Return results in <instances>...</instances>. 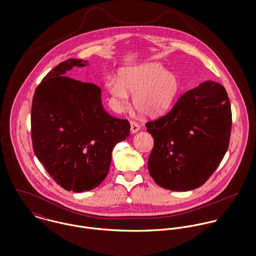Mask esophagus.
Instances as JSON below:
<instances>
[{
  "mask_svg": "<svg viewBox=\"0 0 256 256\" xmlns=\"http://www.w3.org/2000/svg\"><path fill=\"white\" fill-rule=\"evenodd\" d=\"M140 130V124H138V122L132 120H130V132H132V134H136V132H138Z\"/></svg>",
  "mask_w": 256,
  "mask_h": 256,
  "instance_id": "esophagus-1",
  "label": "esophagus"
}]
</instances>
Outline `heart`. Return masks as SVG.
I'll return each mask as SVG.
<instances>
[{"label":"heart","instance_id":"b5f03b06","mask_svg":"<svg viewBox=\"0 0 256 256\" xmlns=\"http://www.w3.org/2000/svg\"><path fill=\"white\" fill-rule=\"evenodd\" d=\"M107 88L120 104L128 101V91L134 92V107L143 114L155 116L170 106L178 91V80L162 66L146 64L122 70L120 82L110 80Z\"/></svg>","mask_w":256,"mask_h":256}]
</instances>
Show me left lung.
Wrapping results in <instances>:
<instances>
[{
    "instance_id": "8db88e82",
    "label": "left lung",
    "mask_w": 256,
    "mask_h": 256,
    "mask_svg": "<svg viewBox=\"0 0 256 256\" xmlns=\"http://www.w3.org/2000/svg\"><path fill=\"white\" fill-rule=\"evenodd\" d=\"M145 126L154 138L148 170L155 182L176 192L198 188L227 152L232 130L227 91L217 82H204Z\"/></svg>"
}]
</instances>
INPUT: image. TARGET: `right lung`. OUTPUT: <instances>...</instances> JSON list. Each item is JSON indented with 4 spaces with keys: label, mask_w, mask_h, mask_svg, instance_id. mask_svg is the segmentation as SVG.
I'll list each match as a JSON object with an SVG mask.
<instances>
[{
    "label": "right lung",
    "mask_w": 256,
    "mask_h": 256,
    "mask_svg": "<svg viewBox=\"0 0 256 256\" xmlns=\"http://www.w3.org/2000/svg\"><path fill=\"white\" fill-rule=\"evenodd\" d=\"M82 60L68 58L37 86L31 107L34 153L60 186L82 192L97 188L109 174L112 151L128 138V120L108 114L101 89L64 74Z\"/></svg>",
    "instance_id": "obj_1"
}]
</instances>
